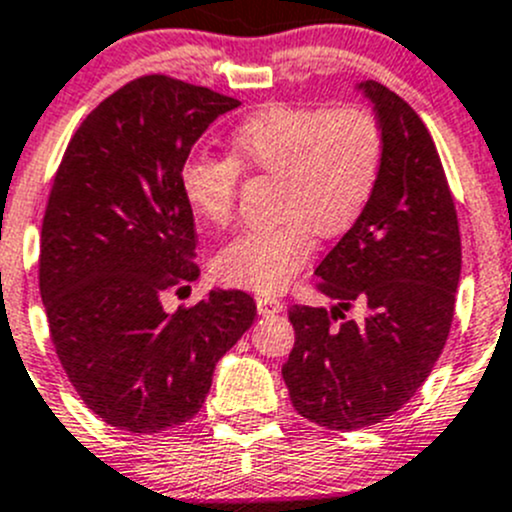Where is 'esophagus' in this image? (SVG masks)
<instances>
[{
  "label": "esophagus",
  "instance_id": "obj_1",
  "mask_svg": "<svg viewBox=\"0 0 512 512\" xmlns=\"http://www.w3.org/2000/svg\"><path fill=\"white\" fill-rule=\"evenodd\" d=\"M282 309H284L282 301L270 297V294H262V297H257V311H260L262 316L279 314V311H282Z\"/></svg>",
  "mask_w": 512,
  "mask_h": 512
}]
</instances>
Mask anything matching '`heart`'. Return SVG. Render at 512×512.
I'll return each instance as SVG.
<instances>
[{
    "instance_id": "heart-1",
    "label": "heart",
    "mask_w": 512,
    "mask_h": 512,
    "mask_svg": "<svg viewBox=\"0 0 512 512\" xmlns=\"http://www.w3.org/2000/svg\"><path fill=\"white\" fill-rule=\"evenodd\" d=\"M385 132L363 105H270L230 134V159L188 157L181 191L215 228L233 220L240 171L277 176L274 213L282 220L242 233L215 257V274L235 287L274 292L309 260L314 233L338 238L353 228L378 188Z\"/></svg>"
}]
</instances>
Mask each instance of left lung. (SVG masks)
Instances as JSON below:
<instances>
[{
    "instance_id": "obj_1",
    "label": "left lung",
    "mask_w": 512,
    "mask_h": 512,
    "mask_svg": "<svg viewBox=\"0 0 512 512\" xmlns=\"http://www.w3.org/2000/svg\"><path fill=\"white\" fill-rule=\"evenodd\" d=\"M385 132V166L368 208L316 267L336 306L289 309L297 341L282 378L301 417L326 429L370 427L422 387L449 338L461 274L454 198L417 112L375 80L360 83ZM358 305L364 316L346 320Z\"/></svg>"
}]
</instances>
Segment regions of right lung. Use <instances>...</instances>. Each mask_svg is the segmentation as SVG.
<instances>
[{
  "mask_svg": "<svg viewBox=\"0 0 512 512\" xmlns=\"http://www.w3.org/2000/svg\"><path fill=\"white\" fill-rule=\"evenodd\" d=\"M240 102L171 75H142L80 122L53 176L39 287L53 348L102 422L159 434L206 402L215 363L252 326L240 289H211L166 314L161 294L198 277L181 166Z\"/></svg>",
  "mask_w": 512,
  "mask_h": 512,
  "instance_id": "obj_1",
  "label": "right lung"
}]
</instances>
